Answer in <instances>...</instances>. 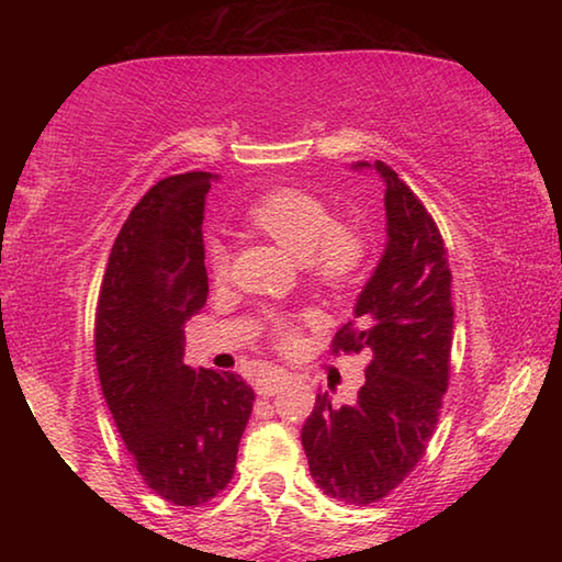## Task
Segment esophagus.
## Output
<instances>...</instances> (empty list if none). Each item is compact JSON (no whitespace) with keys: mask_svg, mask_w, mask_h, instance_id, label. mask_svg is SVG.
I'll return each mask as SVG.
<instances>
[{"mask_svg":"<svg viewBox=\"0 0 562 562\" xmlns=\"http://www.w3.org/2000/svg\"><path fill=\"white\" fill-rule=\"evenodd\" d=\"M284 382H288V374H284L282 369L268 367V369H262L258 379H255V392H258L260 396H272L280 392Z\"/></svg>","mask_w":562,"mask_h":562,"instance_id":"34e87169","label":"esophagus"}]
</instances>
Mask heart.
Masks as SVG:
<instances>
[{"instance_id":"obj_1","label":"heart","mask_w":562,"mask_h":562,"mask_svg":"<svg viewBox=\"0 0 562 562\" xmlns=\"http://www.w3.org/2000/svg\"><path fill=\"white\" fill-rule=\"evenodd\" d=\"M247 223L302 260L304 272L325 288H347L367 265L369 245L355 225L335 223L317 195L297 188H278L247 207ZM207 270L215 282L227 278V250L221 243L207 247ZM274 335L290 337L284 319L274 322Z\"/></svg>"}]
</instances>
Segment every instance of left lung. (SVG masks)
<instances>
[{
    "instance_id": "1",
    "label": "left lung",
    "mask_w": 562,
    "mask_h": 562,
    "mask_svg": "<svg viewBox=\"0 0 562 562\" xmlns=\"http://www.w3.org/2000/svg\"><path fill=\"white\" fill-rule=\"evenodd\" d=\"M355 168H369L359 160ZM386 247L361 290L355 319L331 351H369L357 402L317 394L302 426L310 473L327 496L369 506L392 493L422 461L449 389L453 304L443 237L424 203L382 160Z\"/></svg>"
}]
</instances>
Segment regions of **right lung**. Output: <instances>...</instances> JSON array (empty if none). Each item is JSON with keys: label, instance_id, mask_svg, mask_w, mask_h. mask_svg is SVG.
Masks as SVG:
<instances>
[{"label": "right lung", "instance_id": "add662e5", "mask_svg": "<svg viewBox=\"0 0 562 562\" xmlns=\"http://www.w3.org/2000/svg\"><path fill=\"white\" fill-rule=\"evenodd\" d=\"M211 183L193 170L140 198L111 247L93 331L103 398L140 479L190 508L231 483L255 402L240 374L183 364V325L207 300Z\"/></svg>", "mask_w": 562, "mask_h": 562}]
</instances>
